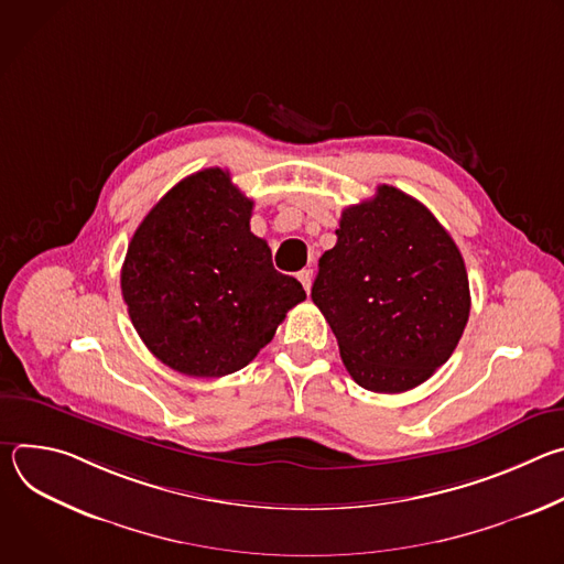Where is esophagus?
<instances>
[{"mask_svg": "<svg viewBox=\"0 0 564 564\" xmlns=\"http://www.w3.org/2000/svg\"><path fill=\"white\" fill-rule=\"evenodd\" d=\"M296 279L301 281L303 290H305V292H310V288H312V270H301V272L296 274Z\"/></svg>", "mask_w": 564, "mask_h": 564, "instance_id": "34e87169", "label": "esophagus"}]
</instances>
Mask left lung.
I'll list each match as a JSON object with an SVG mask.
<instances>
[{
	"label": "left lung",
	"instance_id": "1",
	"mask_svg": "<svg viewBox=\"0 0 564 564\" xmlns=\"http://www.w3.org/2000/svg\"><path fill=\"white\" fill-rule=\"evenodd\" d=\"M312 301L350 377L388 394L446 364L470 312L455 240L420 200L390 185L344 209L337 246L318 259Z\"/></svg>",
	"mask_w": 564,
	"mask_h": 564
}]
</instances>
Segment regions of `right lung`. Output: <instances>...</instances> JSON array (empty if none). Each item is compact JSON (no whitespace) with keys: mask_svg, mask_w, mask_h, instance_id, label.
<instances>
[{"mask_svg":"<svg viewBox=\"0 0 564 564\" xmlns=\"http://www.w3.org/2000/svg\"><path fill=\"white\" fill-rule=\"evenodd\" d=\"M254 200L212 167L172 187L138 225L120 274L144 346L189 377H225L265 348L301 283L250 231Z\"/></svg>","mask_w":564,"mask_h":564,"instance_id":"right-lung-1","label":"right lung"}]
</instances>
